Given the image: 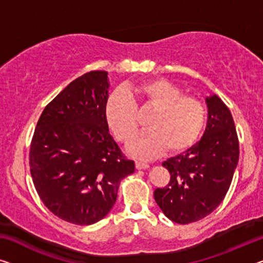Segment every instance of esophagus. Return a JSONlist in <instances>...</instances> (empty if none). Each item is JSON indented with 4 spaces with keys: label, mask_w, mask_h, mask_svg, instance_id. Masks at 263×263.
<instances>
[{
    "label": "esophagus",
    "mask_w": 263,
    "mask_h": 263,
    "mask_svg": "<svg viewBox=\"0 0 263 263\" xmlns=\"http://www.w3.org/2000/svg\"><path fill=\"white\" fill-rule=\"evenodd\" d=\"M150 167V165L146 163H140V162H136V169L137 170H146Z\"/></svg>",
    "instance_id": "34e87169"
}]
</instances>
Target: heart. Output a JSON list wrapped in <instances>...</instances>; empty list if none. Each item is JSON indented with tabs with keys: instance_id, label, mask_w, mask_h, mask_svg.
Listing matches in <instances>:
<instances>
[{
	"instance_id": "1",
	"label": "heart",
	"mask_w": 263,
	"mask_h": 263,
	"mask_svg": "<svg viewBox=\"0 0 263 263\" xmlns=\"http://www.w3.org/2000/svg\"><path fill=\"white\" fill-rule=\"evenodd\" d=\"M137 108L152 109L146 121L147 131L139 133L128 146L136 158L151 159L165 148L178 154L196 143L204 128V105L184 96L177 86L165 79H150L131 86L126 94L115 92L108 97L105 117L117 139L130 142L138 128Z\"/></svg>"
}]
</instances>
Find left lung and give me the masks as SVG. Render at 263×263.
Segmentation results:
<instances>
[{"label": "left lung", "mask_w": 263, "mask_h": 263, "mask_svg": "<svg viewBox=\"0 0 263 263\" xmlns=\"http://www.w3.org/2000/svg\"><path fill=\"white\" fill-rule=\"evenodd\" d=\"M205 104L208 121L201 140L163 163L170 182L154 194L163 214L179 224L204 218L221 204L238 163V139L229 108L216 94L206 97Z\"/></svg>", "instance_id": "8db88e82"}]
</instances>
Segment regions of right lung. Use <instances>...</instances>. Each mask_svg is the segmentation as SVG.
Masks as SVG:
<instances>
[{"instance_id": "obj_1", "label": "right lung", "mask_w": 263, "mask_h": 263, "mask_svg": "<svg viewBox=\"0 0 263 263\" xmlns=\"http://www.w3.org/2000/svg\"><path fill=\"white\" fill-rule=\"evenodd\" d=\"M107 72L70 82L45 107L30 144L29 165L44 204L65 221L87 226L117 201L120 181L135 172L109 135Z\"/></svg>"}]
</instances>
